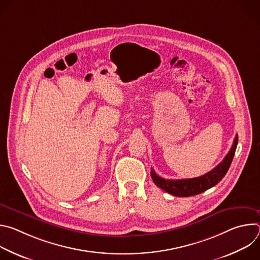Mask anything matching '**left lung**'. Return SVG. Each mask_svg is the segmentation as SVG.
I'll return each instance as SVG.
<instances>
[{"mask_svg": "<svg viewBox=\"0 0 260 260\" xmlns=\"http://www.w3.org/2000/svg\"><path fill=\"white\" fill-rule=\"evenodd\" d=\"M238 145V136H236L234 144L231 148L230 152L226 154L224 159L222 160L216 168H214L209 173L191 179H179V180H169L161 178L158 176L154 170H151V178L156 186L160 189L171 193L175 197H191L200 194L207 189L215 186L217 183H219L222 178L225 176L228 173L231 164L233 161L236 149Z\"/></svg>", "mask_w": 260, "mask_h": 260, "instance_id": "left-lung-1", "label": "left lung"}]
</instances>
